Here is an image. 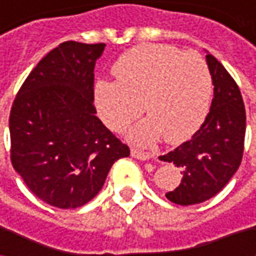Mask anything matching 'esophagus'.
I'll use <instances>...</instances> for the list:
<instances>
[{
  "instance_id": "1",
  "label": "esophagus",
  "mask_w": 256,
  "mask_h": 256,
  "mask_svg": "<svg viewBox=\"0 0 256 256\" xmlns=\"http://www.w3.org/2000/svg\"><path fill=\"white\" fill-rule=\"evenodd\" d=\"M131 155L136 160H141V161H146L151 158V154L150 152H144V151H140V150H131Z\"/></svg>"
}]
</instances>
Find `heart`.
Masks as SVG:
<instances>
[{
  "label": "heart",
  "instance_id": "heart-1",
  "mask_svg": "<svg viewBox=\"0 0 256 256\" xmlns=\"http://www.w3.org/2000/svg\"><path fill=\"white\" fill-rule=\"evenodd\" d=\"M116 81H98L95 101L104 122L121 130L140 114L148 118L131 130L135 142L164 136L172 145L190 140L204 122L212 96L210 68L201 55L142 44L125 51L112 66ZM142 105H139V102Z\"/></svg>",
  "mask_w": 256,
  "mask_h": 256
}]
</instances>
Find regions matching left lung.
<instances>
[{
  "label": "left lung",
  "mask_w": 256,
  "mask_h": 256,
  "mask_svg": "<svg viewBox=\"0 0 256 256\" xmlns=\"http://www.w3.org/2000/svg\"><path fill=\"white\" fill-rule=\"evenodd\" d=\"M214 84L211 110L186 142L160 160L182 174L180 185L165 196L178 205H194L215 196L240 168L245 141V105L236 82L224 65L206 54Z\"/></svg>",
  "instance_id": "obj_1"
}]
</instances>
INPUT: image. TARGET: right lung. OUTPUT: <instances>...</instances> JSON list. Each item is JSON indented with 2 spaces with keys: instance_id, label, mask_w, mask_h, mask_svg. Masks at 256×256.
Masks as SVG:
<instances>
[{
  "instance_id": "1",
  "label": "right lung",
  "mask_w": 256,
  "mask_h": 256,
  "mask_svg": "<svg viewBox=\"0 0 256 256\" xmlns=\"http://www.w3.org/2000/svg\"><path fill=\"white\" fill-rule=\"evenodd\" d=\"M104 48L58 45L26 76L10 114L14 170L40 200L61 210L91 201L112 164L130 155L95 115L94 68Z\"/></svg>"
}]
</instances>
